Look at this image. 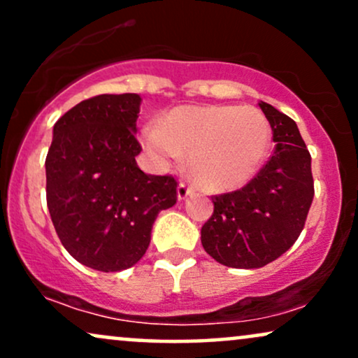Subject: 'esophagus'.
Here are the masks:
<instances>
[{"label":"esophagus","mask_w":358,"mask_h":358,"mask_svg":"<svg viewBox=\"0 0 358 358\" xmlns=\"http://www.w3.org/2000/svg\"><path fill=\"white\" fill-rule=\"evenodd\" d=\"M195 192L193 190V187L187 183H180L178 188H176V195H178V200H185L188 195H192V193Z\"/></svg>","instance_id":"obj_1"}]
</instances>
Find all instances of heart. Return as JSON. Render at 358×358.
Here are the masks:
<instances>
[{
    "label": "heart",
    "instance_id": "heart-1",
    "mask_svg": "<svg viewBox=\"0 0 358 358\" xmlns=\"http://www.w3.org/2000/svg\"><path fill=\"white\" fill-rule=\"evenodd\" d=\"M271 126L250 106H180L143 129L148 153L163 165L188 155L190 173L207 192H229L257 173L271 146Z\"/></svg>",
    "mask_w": 358,
    "mask_h": 358
}]
</instances>
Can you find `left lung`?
<instances>
[{"mask_svg":"<svg viewBox=\"0 0 358 358\" xmlns=\"http://www.w3.org/2000/svg\"><path fill=\"white\" fill-rule=\"evenodd\" d=\"M276 143L269 162L241 190L212 196L202 245L227 268L254 269L285 254L305 227L315 188L311 156L296 122L259 102Z\"/></svg>","mask_w":358,"mask_h":358,"instance_id":"1","label":"left lung"}]
</instances>
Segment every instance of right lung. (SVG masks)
Returning <instances> with one entry per match:
<instances>
[{"label":"right lung","instance_id":"right-lung-1","mask_svg":"<svg viewBox=\"0 0 358 358\" xmlns=\"http://www.w3.org/2000/svg\"><path fill=\"white\" fill-rule=\"evenodd\" d=\"M138 94H102L53 126L47 205L57 236L87 268L116 273L145 256L158 213L176 203L173 176L139 170Z\"/></svg>","mask_w":358,"mask_h":358}]
</instances>
